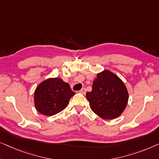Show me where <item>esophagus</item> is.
Returning a JSON list of instances; mask_svg holds the SVG:
<instances>
[{"instance_id": "obj_1", "label": "esophagus", "mask_w": 159, "mask_h": 159, "mask_svg": "<svg viewBox=\"0 0 159 159\" xmlns=\"http://www.w3.org/2000/svg\"><path fill=\"white\" fill-rule=\"evenodd\" d=\"M86 89H85V88H82L80 90V93H83V94H85V93H86Z\"/></svg>"}]
</instances>
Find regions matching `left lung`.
<instances>
[{
    "label": "left lung",
    "instance_id": "8db88e82",
    "mask_svg": "<svg viewBox=\"0 0 159 159\" xmlns=\"http://www.w3.org/2000/svg\"><path fill=\"white\" fill-rule=\"evenodd\" d=\"M91 110L106 120L119 117L128 101L126 86L119 77L109 70L97 74L92 91L86 93Z\"/></svg>",
    "mask_w": 159,
    "mask_h": 159
}]
</instances>
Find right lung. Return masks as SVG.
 <instances>
[{"label": "right lung", "instance_id": "obj_1", "mask_svg": "<svg viewBox=\"0 0 159 159\" xmlns=\"http://www.w3.org/2000/svg\"><path fill=\"white\" fill-rule=\"evenodd\" d=\"M75 93L61 79H49L42 82L34 91L36 109L42 115L52 116L66 108Z\"/></svg>", "mask_w": 159, "mask_h": 159}]
</instances>
